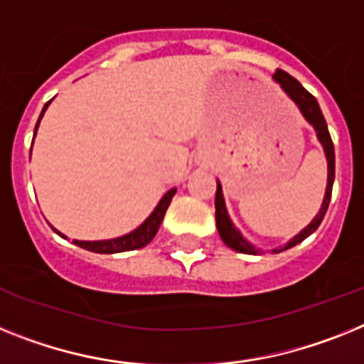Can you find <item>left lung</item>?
Here are the masks:
<instances>
[{"label": "left lung", "mask_w": 364, "mask_h": 364, "mask_svg": "<svg viewBox=\"0 0 364 364\" xmlns=\"http://www.w3.org/2000/svg\"><path fill=\"white\" fill-rule=\"evenodd\" d=\"M273 80L277 81L281 89L287 92L294 102H296V106L299 107V111L305 117V121L311 122L312 128L316 130L318 141L322 143L323 152H326L327 158V188H326V197H323L322 208L316 214V218L312 219L311 223L305 227L299 234H296L290 242L284 245V247L273 249V253H281L284 249H290L297 243H301L303 240L309 238L314 230L320 227L322 223L323 215L327 212V206H329V200H331V191H333V180H335V146H333L331 135H329V130H327V122L322 115V109L318 106L316 98L311 95V92L305 89V87L292 77L290 74H287L284 70H277L273 74ZM215 225H218V232L221 236V240L225 242V245H229L230 249L234 251H238V253H245V255H260V249H257L255 245L247 242V240L243 238L242 232H240L236 227L232 225L229 218V212H227V206H225V199H223V189H221V184L218 182V189H215Z\"/></svg>", "instance_id": "8db88e82"}]
</instances>
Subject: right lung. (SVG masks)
Here are the masks:
<instances>
[{
    "mask_svg": "<svg viewBox=\"0 0 364 364\" xmlns=\"http://www.w3.org/2000/svg\"><path fill=\"white\" fill-rule=\"evenodd\" d=\"M50 104V102H48ZM48 104L42 109L41 117H38L37 126H35V134H37L38 122H41L42 115H44V111H46ZM31 156V152H29ZM176 193V188H171L167 193L161 197V200L158 203V206L154 208V212L149 215V218L143 221V223L137 227L135 230H132L130 234H124V236H119V238H111V240H98V242H81V240H74L76 245L80 247L87 249V251H92V253H104V255H113V253H124V251H134V249H141L145 247L146 243L152 242V238L156 236L158 229H160L161 221H164V215L169 208L171 199H173V195ZM55 230V229H53ZM59 236H63L59 230H55ZM63 238H67V236H63Z\"/></svg>",
    "mask_w": 364,
    "mask_h": 364,
    "instance_id": "right-lung-1",
    "label": "right lung"
}]
</instances>
